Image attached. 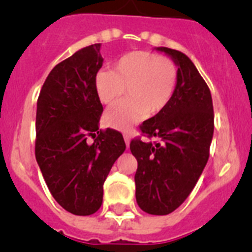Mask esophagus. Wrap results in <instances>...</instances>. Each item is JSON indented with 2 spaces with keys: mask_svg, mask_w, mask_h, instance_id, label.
<instances>
[{
  "mask_svg": "<svg viewBox=\"0 0 252 252\" xmlns=\"http://www.w3.org/2000/svg\"><path fill=\"white\" fill-rule=\"evenodd\" d=\"M124 140H125V142H126V146H127V148H128V145H130L131 137L128 136V135H124Z\"/></svg>",
  "mask_w": 252,
  "mask_h": 252,
  "instance_id": "1",
  "label": "esophagus"
}]
</instances>
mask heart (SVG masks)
Instances as JSON below:
<instances>
[{
  "label": "heart",
  "mask_w": 252,
  "mask_h": 252,
  "mask_svg": "<svg viewBox=\"0 0 252 252\" xmlns=\"http://www.w3.org/2000/svg\"><path fill=\"white\" fill-rule=\"evenodd\" d=\"M178 81V68L171 59L149 51H132L117 60L111 70H101L94 78L99 102L111 104L127 88L128 98L104 113L107 126L127 131L148 115L161 112L170 102Z\"/></svg>",
  "instance_id": "1"
}]
</instances>
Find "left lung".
Masks as SVG:
<instances>
[{
  "mask_svg": "<svg viewBox=\"0 0 252 252\" xmlns=\"http://www.w3.org/2000/svg\"><path fill=\"white\" fill-rule=\"evenodd\" d=\"M178 66L168 106L140 126L157 142L132 140L137 160L136 202L146 213L169 215L187 199L209 158L215 130L212 95L193 62L182 51L159 46Z\"/></svg>",
  "mask_w": 252,
  "mask_h": 252,
  "instance_id": "obj_1",
  "label": "left lung"
}]
</instances>
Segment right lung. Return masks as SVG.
I'll return each instance as SVG.
<instances>
[{"label":"right lung","mask_w":252,"mask_h":252,"mask_svg":"<svg viewBox=\"0 0 252 252\" xmlns=\"http://www.w3.org/2000/svg\"><path fill=\"white\" fill-rule=\"evenodd\" d=\"M99 50L101 44L86 46L55 65L37 98L36 161L51 195L75 216L98 211L104 180L126 149L119 131L99 130ZM90 136L96 137L93 144L86 142Z\"/></svg>","instance_id":"1"}]
</instances>
